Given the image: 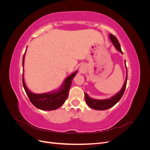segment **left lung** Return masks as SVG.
<instances>
[{"instance_id": "8db88e82", "label": "left lung", "mask_w": 150, "mask_h": 150, "mask_svg": "<svg viewBox=\"0 0 150 150\" xmlns=\"http://www.w3.org/2000/svg\"><path fill=\"white\" fill-rule=\"evenodd\" d=\"M109 35H110L111 41L113 43V44H114V46H115L116 49L122 54L118 40L117 39V38L114 35L110 34ZM125 64H126V61H125ZM126 70H127V67H126ZM127 79H128V72H127L125 82L124 83L123 86H122L121 90L118 93L115 94L114 96H112L110 99H103V100H99V99H92L91 98H89L87 94L84 93L85 100L86 103H87V104L90 108H91L94 109V110H106L109 108L112 107L113 106H115V104L120 100L122 96V95H123L125 93L126 83H127Z\"/></svg>"}]
</instances>
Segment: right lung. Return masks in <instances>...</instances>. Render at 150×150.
Wrapping results in <instances>:
<instances>
[{"mask_svg": "<svg viewBox=\"0 0 150 150\" xmlns=\"http://www.w3.org/2000/svg\"><path fill=\"white\" fill-rule=\"evenodd\" d=\"M24 56L25 54H24L23 60H22L23 67ZM76 73L77 71L74 72L73 74L67 78L64 81V84L62 85V87L59 91H57L56 92H53L52 93L38 94L31 93L26 87L23 74H22V84H23L25 91L28 95L30 101L34 106L40 110L45 111L55 110L61 107L66 100L68 94H69V88L71 86L72 80L74 78Z\"/></svg>", "mask_w": 150, "mask_h": 150, "instance_id": "right-lung-1", "label": "right lung"}]
</instances>
